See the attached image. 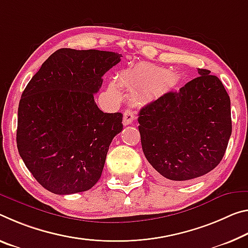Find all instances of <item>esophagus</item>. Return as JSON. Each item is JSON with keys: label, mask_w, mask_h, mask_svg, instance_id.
Wrapping results in <instances>:
<instances>
[{"label": "esophagus", "mask_w": 248, "mask_h": 248, "mask_svg": "<svg viewBox=\"0 0 248 248\" xmlns=\"http://www.w3.org/2000/svg\"><path fill=\"white\" fill-rule=\"evenodd\" d=\"M135 119H136V116H135V113H133L132 110H130V109L125 110L124 113V119H123L124 124V125L130 124L133 123V121H135Z\"/></svg>", "instance_id": "esophagus-1"}]
</instances>
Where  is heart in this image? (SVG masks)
Instances as JSON below:
<instances>
[{
  "label": "heart",
  "instance_id": "obj_1",
  "mask_svg": "<svg viewBox=\"0 0 248 248\" xmlns=\"http://www.w3.org/2000/svg\"><path fill=\"white\" fill-rule=\"evenodd\" d=\"M118 81L132 93H139V95L144 97H155L173 88L178 82V76L175 73L159 66L142 62L123 70ZM108 92L115 97L120 96L116 82H110Z\"/></svg>",
  "mask_w": 248,
  "mask_h": 248
}]
</instances>
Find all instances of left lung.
<instances>
[{"instance_id": "obj_1", "label": "left lung", "mask_w": 248, "mask_h": 248, "mask_svg": "<svg viewBox=\"0 0 248 248\" xmlns=\"http://www.w3.org/2000/svg\"><path fill=\"white\" fill-rule=\"evenodd\" d=\"M179 92L139 112L141 145L155 175L175 182L200 178L221 162L232 133L231 100L207 69Z\"/></svg>"}]
</instances>
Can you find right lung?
I'll return each instance as SVG.
<instances>
[{
    "instance_id": "obj_1",
    "label": "right lung",
    "mask_w": 248,
    "mask_h": 248,
    "mask_svg": "<svg viewBox=\"0 0 248 248\" xmlns=\"http://www.w3.org/2000/svg\"><path fill=\"white\" fill-rule=\"evenodd\" d=\"M121 54L61 48L43 62L22 93L16 142L26 168L55 194L92 188L100 179L123 113H106L93 99Z\"/></svg>"
}]
</instances>
